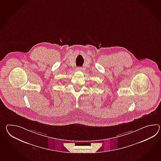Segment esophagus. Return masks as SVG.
Wrapping results in <instances>:
<instances>
[{
    "label": "esophagus",
    "mask_w": 161,
    "mask_h": 161,
    "mask_svg": "<svg viewBox=\"0 0 161 161\" xmlns=\"http://www.w3.org/2000/svg\"><path fill=\"white\" fill-rule=\"evenodd\" d=\"M82 69V68H81V67H78V68H76V70L77 71H81Z\"/></svg>",
    "instance_id": "obj_1"
}]
</instances>
